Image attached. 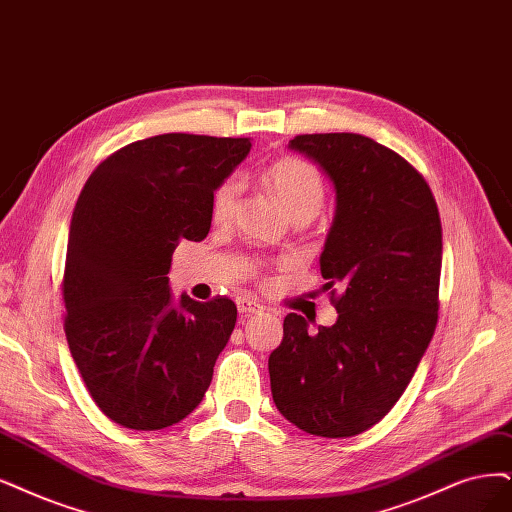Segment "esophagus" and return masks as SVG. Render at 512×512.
<instances>
[{
  "instance_id": "34e87169",
  "label": "esophagus",
  "mask_w": 512,
  "mask_h": 512,
  "mask_svg": "<svg viewBox=\"0 0 512 512\" xmlns=\"http://www.w3.org/2000/svg\"><path fill=\"white\" fill-rule=\"evenodd\" d=\"M236 306H238V312L240 314H244V316H251V314H261L263 308L259 301L255 299V297H251V295H242V297H238L236 299Z\"/></svg>"
}]
</instances>
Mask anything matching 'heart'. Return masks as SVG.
<instances>
[{"mask_svg":"<svg viewBox=\"0 0 512 512\" xmlns=\"http://www.w3.org/2000/svg\"><path fill=\"white\" fill-rule=\"evenodd\" d=\"M263 179L274 196L287 208L293 221H312L327 198V187L318 170L299 158L274 160ZM242 194V181L238 177H225L211 194V219L215 223H227L232 219Z\"/></svg>","mask_w":512,"mask_h":512,"instance_id":"b5f03b06","label":"heart"}]
</instances>
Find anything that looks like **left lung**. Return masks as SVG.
<instances>
[{"mask_svg": "<svg viewBox=\"0 0 512 512\" xmlns=\"http://www.w3.org/2000/svg\"><path fill=\"white\" fill-rule=\"evenodd\" d=\"M289 147L335 187L320 274L340 295L335 325L316 333L287 314L268 361L272 399L304 432L354 437L401 399L437 327L439 208L418 170L369 137L299 135Z\"/></svg>", "mask_w": 512, "mask_h": 512, "instance_id": "left-lung-1", "label": "left lung"}]
</instances>
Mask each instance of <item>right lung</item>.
<instances>
[{"label": "right lung", "instance_id": "1", "mask_svg": "<svg viewBox=\"0 0 512 512\" xmlns=\"http://www.w3.org/2000/svg\"><path fill=\"white\" fill-rule=\"evenodd\" d=\"M251 139L168 132L122 147L75 202L63 278L65 335L92 401L132 430L192 413L236 325V304L173 297L170 259L211 230L213 189Z\"/></svg>", "mask_w": 512, "mask_h": 512}]
</instances>
